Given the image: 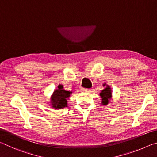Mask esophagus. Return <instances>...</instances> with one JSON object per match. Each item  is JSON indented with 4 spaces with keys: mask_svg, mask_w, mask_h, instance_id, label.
<instances>
[{
    "mask_svg": "<svg viewBox=\"0 0 157 157\" xmlns=\"http://www.w3.org/2000/svg\"><path fill=\"white\" fill-rule=\"evenodd\" d=\"M79 90H80L81 91H88V89H86V88H83V87H80V89H79Z\"/></svg>",
    "mask_w": 157,
    "mask_h": 157,
    "instance_id": "obj_1",
    "label": "esophagus"
}]
</instances>
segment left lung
<instances>
[{
  "label": "left lung",
  "mask_w": 157,
  "mask_h": 157,
  "mask_svg": "<svg viewBox=\"0 0 157 157\" xmlns=\"http://www.w3.org/2000/svg\"><path fill=\"white\" fill-rule=\"evenodd\" d=\"M100 95L102 98L103 105H107L109 103V99H110V98L111 96V89L109 86H107V88H105V89L102 90V92L100 94Z\"/></svg>",
  "instance_id": "obj_1"
}]
</instances>
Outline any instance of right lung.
Returning a JSON list of instances; mask_svg holds the SVG:
<instances>
[{
  "mask_svg": "<svg viewBox=\"0 0 157 157\" xmlns=\"http://www.w3.org/2000/svg\"><path fill=\"white\" fill-rule=\"evenodd\" d=\"M71 91H67L63 89L62 85L58 86V89L55 90L52 97V107L61 109L67 107V98L70 96Z\"/></svg>",
  "mask_w": 157,
  "mask_h": 157,
  "instance_id": "add662e5",
  "label": "right lung"
}]
</instances>
